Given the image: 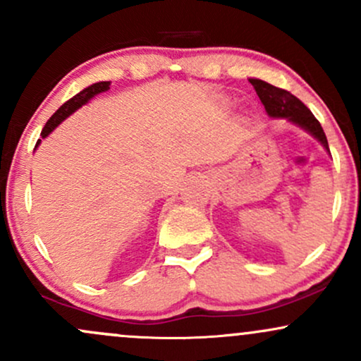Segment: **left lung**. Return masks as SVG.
Instances as JSON below:
<instances>
[{
	"label": "left lung",
	"instance_id": "1",
	"mask_svg": "<svg viewBox=\"0 0 361 361\" xmlns=\"http://www.w3.org/2000/svg\"><path fill=\"white\" fill-rule=\"evenodd\" d=\"M250 82L252 85V88L256 90V93H258L259 100L264 105V110L268 111L270 117L288 118L290 122L297 123V126H300L302 128L310 132L329 151L326 134L322 130L321 123H319V120L314 117L312 111L299 98L293 97L287 90L276 88V86L270 85V82H264L261 80H250Z\"/></svg>",
	"mask_w": 361,
	"mask_h": 361
}]
</instances>
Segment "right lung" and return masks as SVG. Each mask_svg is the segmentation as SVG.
<instances>
[{
    "label": "right lung",
    "mask_w": 361,
    "mask_h": 361,
    "mask_svg": "<svg viewBox=\"0 0 361 361\" xmlns=\"http://www.w3.org/2000/svg\"><path fill=\"white\" fill-rule=\"evenodd\" d=\"M109 88H110V81H102V82H94V85H91V86H88V88L80 91L76 97H73L71 100L66 102L64 105H62L61 109L57 110L56 114H54L52 117L47 120V123H45V127L42 128V137H47V135L51 134L54 128L59 126L62 120H64L66 117H69V115H71L74 110H78L81 105H85L86 102L91 100L94 94L102 93V91H106ZM39 142H40V140H39ZM39 142H37V144H39Z\"/></svg>",
    "instance_id": "obj_1"
}]
</instances>
